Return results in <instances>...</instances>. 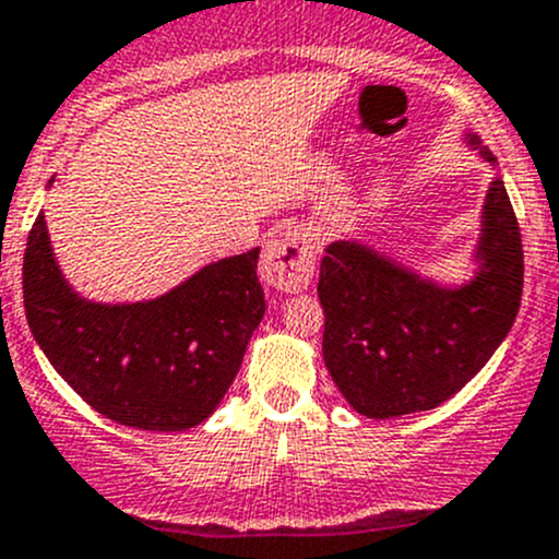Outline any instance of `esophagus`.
Wrapping results in <instances>:
<instances>
[{"label": "esophagus", "mask_w": 559, "mask_h": 559, "mask_svg": "<svg viewBox=\"0 0 559 559\" xmlns=\"http://www.w3.org/2000/svg\"><path fill=\"white\" fill-rule=\"evenodd\" d=\"M316 238L301 230L274 233L263 249L260 276L263 283L285 294L305 290L316 274Z\"/></svg>", "instance_id": "34e87169"}]
</instances>
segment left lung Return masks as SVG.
<instances>
[{
  "label": "left lung",
  "mask_w": 559,
  "mask_h": 559,
  "mask_svg": "<svg viewBox=\"0 0 559 559\" xmlns=\"http://www.w3.org/2000/svg\"><path fill=\"white\" fill-rule=\"evenodd\" d=\"M466 140L497 164L475 134ZM475 260L469 283L444 288L365 243H329L318 280L323 362L356 412L392 419L436 408L508 337L522 305L524 252L502 178L488 186Z\"/></svg>",
  "instance_id": "left-lung-1"
}]
</instances>
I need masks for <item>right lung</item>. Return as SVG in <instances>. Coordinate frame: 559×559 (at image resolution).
Returning a JSON list of instances; mask_svg holds the SVG:
<instances>
[{"label":"right lung","mask_w":559,"mask_h":559,"mask_svg":"<svg viewBox=\"0 0 559 559\" xmlns=\"http://www.w3.org/2000/svg\"><path fill=\"white\" fill-rule=\"evenodd\" d=\"M258 254L216 260L158 299L98 305L66 283L37 214L24 252L26 323L98 414L142 430L194 428L230 390L263 321Z\"/></svg>","instance_id":"1"}]
</instances>
